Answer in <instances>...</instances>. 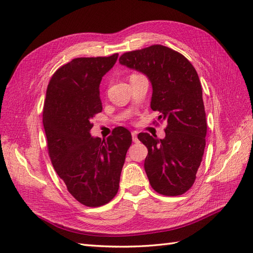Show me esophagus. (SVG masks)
I'll return each mask as SVG.
<instances>
[{"label":"esophagus","mask_w":253,"mask_h":253,"mask_svg":"<svg viewBox=\"0 0 253 253\" xmlns=\"http://www.w3.org/2000/svg\"><path fill=\"white\" fill-rule=\"evenodd\" d=\"M137 135H138L137 131H132V132H131L132 141H133V142H138V137H137Z\"/></svg>","instance_id":"1"}]
</instances>
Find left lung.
<instances>
[{
	"instance_id": "8db88e82",
	"label": "left lung",
	"mask_w": 253,
	"mask_h": 253,
	"mask_svg": "<svg viewBox=\"0 0 253 253\" xmlns=\"http://www.w3.org/2000/svg\"><path fill=\"white\" fill-rule=\"evenodd\" d=\"M120 63L143 73L152 84L151 109L165 121V138L140 132L148 148L144 169L160 195L180 196L192 187L206 148L207 120L201 83L187 58L168 46L154 44L126 52Z\"/></svg>"
}]
</instances>
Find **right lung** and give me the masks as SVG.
I'll return each instance as SVG.
<instances>
[{"instance_id": "right-lung-1", "label": "right lung", "mask_w": 253, "mask_h": 253, "mask_svg": "<svg viewBox=\"0 0 253 253\" xmlns=\"http://www.w3.org/2000/svg\"><path fill=\"white\" fill-rule=\"evenodd\" d=\"M117 57L74 58L53 74L46 89L43 127L51 162L68 192L85 207L104 206L116 196L132 141L124 127L103 140L90 135L92 118L102 111L100 83Z\"/></svg>"}]
</instances>
